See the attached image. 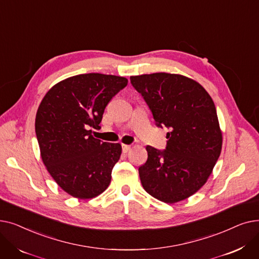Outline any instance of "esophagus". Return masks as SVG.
I'll return each instance as SVG.
<instances>
[{
  "label": "esophagus",
  "instance_id": "obj_1",
  "mask_svg": "<svg viewBox=\"0 0 259 259\" xmlns=\"http://www.w3.org/2000/svg\"><path fill=\"white\" fill-rule=\"evenodd\" d=\"M121 149H122V152L127 153V152H129L131 150V146H129V145H122Z\"/></svg>",
  "mask_w": 259,
  "mask_h": 259
}]
</instances>
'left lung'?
<instances>
[{
    "instance_id": "left-lung-1",
    "label": "left lung",
    "mask_w": 259,
    "mask_h": 259,
    "mask_svg": "<svg viewBox=\"0 0 259 259\" xmlns=\"http://www.w3.org/2000/svg\"><path fill=\"white\" fill-rule=\"evenodd\" d=\"M158 127L166 126L165 150L147 146L139 168L146 192L167 203L184 200L205 185L219 159L223 133L210 94L196 80L174 73L130 76Z\"/></svg>"
}]
</instances>
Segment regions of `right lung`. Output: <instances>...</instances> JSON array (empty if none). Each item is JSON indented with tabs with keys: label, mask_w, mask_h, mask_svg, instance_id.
Wrapping results in <instances>:
<instances>
[{
	"label": "right lung",
	"mask_w": 259,
	"mask_h": 259,
	"mask_svg": "<svg viewBox=\"0 0 259 259\" xmlns=\"http://www.w3.org/2000/svg\"><path fill=\"white\" fill-rule=\"evenodd\" d=\"M128 79L102 73L68 77L49 89L35 116L40 157L66 193L89 199L103 193L121 154L120 144L93 138L105 108Z\"/></svg>",
	"instance_id": "1"
}]
</instances>
